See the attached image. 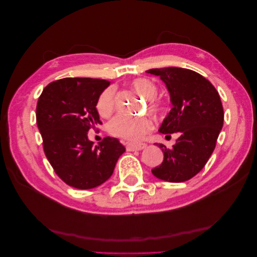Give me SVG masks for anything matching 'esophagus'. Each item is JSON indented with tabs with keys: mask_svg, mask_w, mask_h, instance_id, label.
Listing matches in <instances>:
<instances>
[{
	"mask_svg": "<svg viewBox=\"0 0 257 257\" xmlns=\"http://www.w3.org/2000/svg\"><path fill=\"white\" fill-rule=\"evenodd\" d=\"M147 147L146 144L141 143V144H126V149L127 151H141Z\"/></svg>",
	"mask_w": 257,
	"mask_h": 257,
	"instance_id": "esophagus-1",
	"label": "esophagus"
}]
</instances>
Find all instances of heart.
<instances>
[{
	"label": "heart",
	"instance_id": "obj_1",
	"mask_svg": "<svg viewBox=\"0 0 257 257\" xmlns=\"http://www.w3.org/2000/svg\"><path fill=\"white\" fill-rule=\"evenodd\" d=\"M131 87L138 95L147 100L148 109L158 114L162 110V106L155 97L159 94V89L153 81L147 78H137L132 81ZM114 88L110 87L103 91L97 99L96 108L102 116L110 115L114 108ZM153 128V123L149 118H128L125 115H116L108 123L107 130L113 136L121 137L130 142H137Z\"/></svg>",
	"mask_w": 257,
	"mask_h": 257
}]
</instances>
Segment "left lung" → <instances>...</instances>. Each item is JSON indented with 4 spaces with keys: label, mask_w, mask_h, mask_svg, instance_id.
Wrapping results in <instances>:
<instances>
[{
    "label": "left lung",
    "mask_w": 257,
    "mask_h": 257,
    "mask_svg": "<svg viewBox=\"0 0 257 257\" xmlns=\"http://www.w3.org/2000/svg\"><path fill=\"white\" fill-rule=\"evenodd\" d=\"M146 72L159 76L165 83L173 105L159 132L179 133L172 150L159 145L164 160L151 172L167 182L190 180L211 157L223 127L224 111L219 93L205 77L191 69L164 67Z\"/></svg>",
    "instance_id": "8db88e82"
}]
</instances>
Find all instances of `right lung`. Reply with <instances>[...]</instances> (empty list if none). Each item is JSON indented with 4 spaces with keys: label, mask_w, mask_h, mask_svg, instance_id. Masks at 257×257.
<instances>
[{
    "label": "right lung",
    "mask_w": 257,
    "mask_h": 257,
    "mask_svg": "<svg viewBox=\"0 0 257 257\" xmlns=\"http://www.w3.org/2000/svg\"><path fill=\"white\" fill-rule=\"evenodd\" d=\"M109 84L104 79L63 78L49 83L38 98L36 122L45 154L73 188L89 190L107 181L125 152L116 138L106 137L95 147L88 138L89 130L102 124L96 104Z\"/></svg>",
    "instance_id": "obj_1"
}]
</instances>
